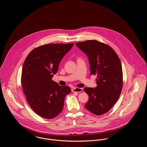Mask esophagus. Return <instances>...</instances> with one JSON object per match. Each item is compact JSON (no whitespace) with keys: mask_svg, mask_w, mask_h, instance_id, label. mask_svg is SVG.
<instances>
[{"mask_svg":"<svg viewBox=\"0 0 147 147\" xmlns=\"http://www.w3.org/2000/svg\"><path fill=\"white\" fill-rule=\"evenodd\" d=\"M72 91L73 92H78V93H80L83 91V89L82 88H74L72 89Z\"/></svg>","mask_w":147,"mask_h":147,"instance_id":"34e87169","label":"esophagus"}]
</instances>
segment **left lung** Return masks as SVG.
Segmentation results:
<instances>
[{
    "label": "left lung",
    "mask_w": 147,
    "mask_h": 147,
    "mask_svg": "<svg viewBox=\"0 0 147 147\" xmlns=\"http://www.w3.org/2000/svg\"><path fill=\"white\" fill-rule=\"evenodd\" d=\"M76 45L88 56L90 75H97L96 88H85L89 95L85 108L101 115L108 112L118 100L123 87L121 61L108 45L97 40L77 42Z\"/></svg>",
    "instance_id": "left-lung-1"
}]
</instances>
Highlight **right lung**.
<instances>
[{
  "label": "right lung",
  "instance_id": "obj_1",
  "mask_svg": "<svg viewBox=\"0 0 147 147\" xmlns=\"http://www.w3.org/2000/svg\"><path fill=\"white\" fill-rule=\"evenodd\" d=\"M73 43L46 44L32 50L22 66L21 82L26 100L38 115L50 119L63 110L64 98L71 90L52 80L63 57Z\"/></svg>",
  "mask_w": 147,
  "mask_h": 147
}]
</instances>
